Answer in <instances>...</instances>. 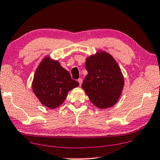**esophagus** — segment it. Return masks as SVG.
<instances>
[{
  "mask_svg": "<svg viewBox=\"0 0 160 160\" xmlns=\"http://www.w3.org/2000/svg\"><path fill=\"white\" fill-rule=\"evenodd\" d=\"M78 82L79 83V85H80V86L82 85V82H83V79H82V78H78Z\"/></svg>",
  "mask_w": 160,
  "mask_h": 160,
  "instance_id": "1",
  "label": "esophagus"
}]
</instances>
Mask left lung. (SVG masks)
<instances>
[{
    "label": "left lung",
    "mask_w": 160,
    "mask_h": 160,
    "mask_svg": "<svg viewBox=\"0 0 160 160\" xmlns=\"http://www.w3.org/2000/svg\"><path fill=\"white\" fill-rule=\"evenodd\" d=\"M88 74L82 88L93 104L99 109L114 106L122 94L124 79L121 68L114 57L99 51L87 58Z\"/></svg>",
    "instance_id": "left-lung-1"
}]
</instances>
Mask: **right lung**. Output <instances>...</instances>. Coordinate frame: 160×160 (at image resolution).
Segmentation results:
<instances>
[{
	"label": "right lung",
	"instance_id": "add662e5",
	"mask_svg": "<svg viewBox=\"0 0 160 160\" xmlns=\"http://www.w3.org/2000/svg\"><path fill=\"white\" fill-rule=\"evenodd\" d=\"M79 83L72 79L68 71L58 61L46 56L36 68L32 89L40 102L49 109H56L64 102L68 92Z\"/></svg>",
	"mask_w": 160,
	"mask_h": 160
}]
</instances>
